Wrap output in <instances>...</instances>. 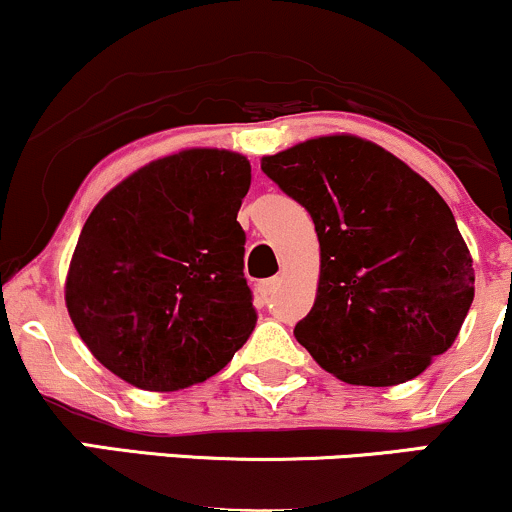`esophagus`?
Here are the masks:
<instances>
[{
    "mask_svg": "<svg viewBox=\"0 0 512 512\" xmlns=\"http://www.w3.org/2000/svg\"><path fill=\"white\" fill-rule=\"evenodd\" d=\"M276 286H279V276H272V279H264L257 284V296H260L262 303L269 301V296L276 291Z\"/></svg>",
    "mask_w": 512,
    "mask_h": 512,
    "instance_id": "obj_1",
    "label": "esophagus"
}]
</instances>
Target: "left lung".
<instances>
[{"instance_id":"8db88e82","label":"left lung","mask_w":512,"mask_h":512,"mask_svg":"<svg viewBox=\"0 0 512 512\" xmlns=\"http://www.w3.org/2000/svg\"><path fill=\"white\" fill-rule=\"evenodd\" d=\"M315 223L320 284L298 344L351 385L407 383L450 349L474 269L445 199L390 151L349 134L262 158Z\"/></svg>"}]
</instances>
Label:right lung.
Returning a JSON list of instances; mask_svg holds the SVG:
<instances>
[{
	"label": "right lung",
	"instance_id": "right-lung-1",
	"mask_svg": "<svg viewBox=\"0 0 512 512\" xmlns=\"http://www.w3.org/2000/svg\"><path fill=\"white\" fill-rule=\"evenodd\" d=\"M248 158L190 149L110 190L84 223L67 310L91 354L142 390L216 375L257 325L236 221Z\"/></svg>",
	"mask_w": 512,
	"mask_h": 512
}]
</instances>
